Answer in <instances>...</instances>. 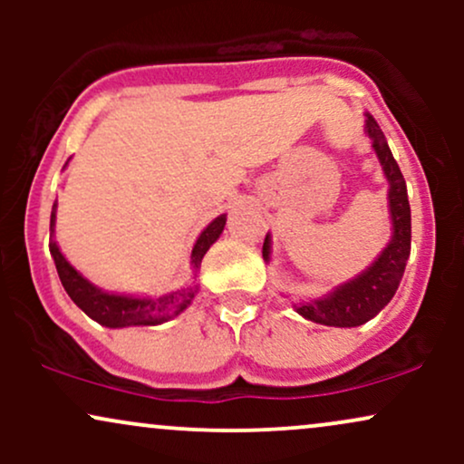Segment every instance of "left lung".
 <instances>
[{"label": "left lung", "instance_id": "obj_1", "mask_svg": "<svg viewBox=\"0 0 464 464\" xmlns=\"http://www.w3.org/2000/svg\"><path fill=\"white\" fill-rule=\"evenodd\" d=\"M364 132L369 135L372 150L380 159L384 177L388 180V211H391L392 236L388 239L386 248L375 257L369 268L362 270L353 279L335 285L332 292L318 296V299L299 301L295 310L307 321L327 324V327H358L371 318H375L395 296L399 284H401L403 270L410 257V237H412V225H410V202L406 180L401 169L388 148L384 132L375 117L366 113ZM264 262H270L273 253V239H264Z\"/></svg>", "mask_w": 464, "mask_h": 464}]
</instances>
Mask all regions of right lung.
<instances>
[{"instance_id": "1", "label": "right lung", "mask_w": 464, "mask_h": 464, "mask_svg": "<svg viewBox=\"0 0 464 464\" xmlns=\"http://www.w3.org/2000/svg\"><path fill=\"white\" fill-rule=\"evenodd\" d=\"M67 165V163H65ZM227 225V214L218 216L216 220H211L209 225L202 228V233L196 239L194 248H191L189 264L194 270V276L198 273L202 257H205L207 250L211 248V244L220 237V233L225 231ZM56 227V202L52 207L50 216V231L54 236ZM50 253L54 257L58 276H61V284L65 287V292L72 296V301L87 314L89 318H93L95 323L104 324V327L120 329V327H152V324H161L169 318L179 316L180 312L188 310V305L194 299L196 290L198 287H180V290L168 292L163 296H132V295H115V292H106L102 287L93 285L87 276H82L67 262L65 255L61 253L58 244L52 237L50 242Z\"/></svg>"}]
</instances>
